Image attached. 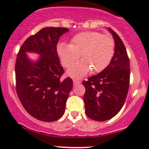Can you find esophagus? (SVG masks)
<instances>
[{
  "mask_svg": "<svg viewBox=\"0 0 149 149\" xmlns=\"http://www.w3.org/2000/svg\"><path fill=\"white\" fill-rule=\"evenodd\" d=\"M81 82L79 81H78L77 79H73V84H74V85H77V84H79Z\"/></svg>",
  "mask_w": 149,
  "mask_h": 149,
  "instance_id": "obj_1",
  "label": "esophagus"
}]
</instances>
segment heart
<instances>
[{
	"label": "heart",
	"mask_w": 149,
	"mask_h": 149,
	"mask_svg": "<svg viewBox=\"0 0 149 149\" xmlns=\"http://www.w3.org/2000/svg\"><path fill=\"white\" fill-rule=\"evenodd\" d=\"M114 47V40L110 35L99 32H84L73 36L71 44L58 43L56 51L62 65L66 68L81 56L82 60L72 65L68 71L72 77H79L91 70L93 72L104 70L113 58Z\"/></svg>",
	"instance_id": "heart-1"
}]
</instances>
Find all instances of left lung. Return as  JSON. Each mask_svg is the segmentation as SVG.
Returning <instances> with one entry per match:
<instances>
[{
  "label": "left lung",
  "instance_id": "8db88e82",
  "mask_svg": "<svg viewBox=\"0 0 149 149\" xmlns=\"http://www.w3.org/2000/svg\"><path fill=\"white\" fill-rule=\"evenodd\" d=\"M115 53L111 63L98 74L84 81L86 114L89 118L103 122L113 118L125 102L130 83V63L126 47L113 30Z\"/></svg>",
  "mask_w": 149,
  "mask_h": 149
}]
</instances>
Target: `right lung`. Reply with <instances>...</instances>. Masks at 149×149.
Returning a JSON list of instances; mask_svg holds the SVG:
<instances>
[{
  "instance_id": "1",
  "label": "right lung",
  "mask_w": 149,
  "mask_h": 149,
  "mask_svg": "<svg viewBox=\"0 0 149 149\" xmlns=\"http://www.w3.org/2000/svg\"><path fill=\"white\" fill-rule=\"evenodd\" d=\"M65 27H45L24 42L15 65L16 93L22 105L34 118L54 122L65 113V103L72 88V79L61 81L64 73L56 45L60 36L68 32ZM26 52L40 55L32 61Z\"/></svg>"
}]
</instances>
